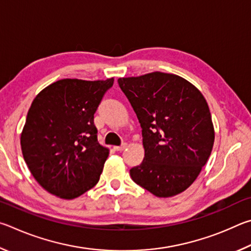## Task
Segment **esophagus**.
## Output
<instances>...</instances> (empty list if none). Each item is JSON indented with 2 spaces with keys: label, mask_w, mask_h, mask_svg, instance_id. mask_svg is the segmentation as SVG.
Wrapping results in <instances>:
<instances>
[{
  "label": "esophagus",
  "mask_w": 251,
  "mask_h": 251,
  "mask_svg": "<svg viewBox=\"0 0 251 251\" xmlns=\"http://www.w3.org/2000/svg\"><path fill=\"white\" fill-rule=\"evenodd\" d=\"M126 147H128V144L123 143V144H121V146H119V147H114L113 149H114V150H116V151H123Z\"/></svg>",
  "instance_id": "obj_1"
}]
</instances>
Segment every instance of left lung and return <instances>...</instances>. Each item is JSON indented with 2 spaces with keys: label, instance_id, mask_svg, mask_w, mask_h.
<instances>
[{
  "label": "left lung",
  "instance_id": "left-lung-1",
  "mask_svg": "<svg viewBox=\"0 0 251 251\" xmlns=\"http://www.w3.org/2000/svg\"><path fill=\"white\" fill-rule=\"evenodd\" d=\"M142 128L144 159L133 181L156 197L187 190L212 153L215 130L207 101L174 74L154 72L118 79Z\"/></svg>",
  "mask_w": 251,
  "mask_h": 251
}]
</instances>
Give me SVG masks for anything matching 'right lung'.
<instances>
[{
  "label": "right lung",
  "mask_w": 251,
  "mask_h": 251,
  "mask_svg": "<svg viewBox=\"0 0 251 251\" xmlns=\"http://www.w3.org/2000/svg\"><path fill=\"white\" fill-rule=\"evenodd\" d=\"M113 80L61 79L34 98L21 148L34 178L50 194L74 200L98 183L109 149L98 142L94 114Z\"/></svg>",
  "instance_id": "obj_1"
}]
</instances>
